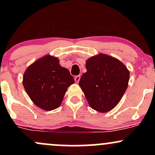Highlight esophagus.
<instances>
[{
	"label": "esophagus",
	"instance_id": "obj_1",
	"mask_svg": "<svg viewBox=\"0 0 155 155\" xmlns=\"http://www.w3.org/2000/svg\"><path fill=\"white\" fill-rule=\"evenodd\" d=\"M80 78H81V76H80V75L76 76L75 77H74V80H75V82L76 83H79V80H80Z\"/></svg>",
	"mask_w": 155,
	"mask_h": 155
}]
</instances>
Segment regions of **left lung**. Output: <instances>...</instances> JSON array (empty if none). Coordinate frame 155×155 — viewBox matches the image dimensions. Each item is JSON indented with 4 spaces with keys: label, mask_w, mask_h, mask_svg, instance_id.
I'll return each instance as SVG.
<instances>
[{
    "label": "left lung",
    "mask_w": 155,
    "mask_h": 155,
    "mask_svg": "<svg viewBox=\"0 0 155 155\" xmlns=\"http://www.w3.org/2000/svg\"><path fill=\"white\" fill-rule=\"evenodd\" d=\"M79 85L92 109L106 113L119 104L127 90L130 71L120 60L99 53L86 61Z\"/></svg>",
    "instance_id": "8db88e82"
}]
</instances>
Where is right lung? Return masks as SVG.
Masks as SVG:
<instances>
[{
  "label": "right lung",
  "instance_id": "1",
  "mask_svg": "<svg viewBox=\"0 0 155 155\" xmlns=\"http://www.w3.org/2000/svg\"><path fill=\"white\" fill-rule=\"evenodd\" d=\"M74 79L58 58L47 54L27 68L22 84L35 106L44 111L58 108Z\"/></svg>",
  "mask_w": 155,
  "mask_h": 155
}]
</instances>
